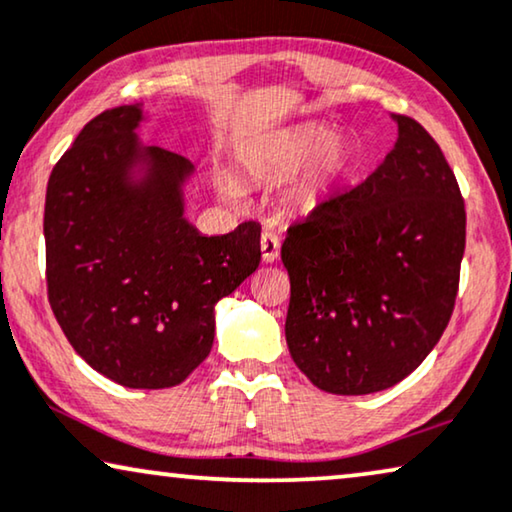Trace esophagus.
Masks as SVG:
<instances>
[{
	"instance_id": "obj_1",
	"label": "esophagus",
	"mask_w": 512,
	"mask_h": 512,
	"mask_svg": "<svg viewBox=\"0 0 512 512\" xmlns=\"http://www.w3.org/2000/svg\"><path fill=\"white\" fill-rule=\"evenodd\" d=\"M259 248H262V259L266 264L276 262L280 257V241L273 232H264L262 239H259Z\"/></svg>"
}]
</instances>
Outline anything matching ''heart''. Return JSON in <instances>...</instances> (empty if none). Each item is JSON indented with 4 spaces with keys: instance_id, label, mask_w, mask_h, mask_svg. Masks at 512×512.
Returning <instances> with one entry per match:
<instances>
[{
    "instance_id": "1",
    "label": "heart",
    "mask_w": 512,
    "mask_h": 512,
    "mask_svg": "<svg viewBox=\"0 0 512 512\" xmlns=\"http://www.w3.org/2000/svg\"><path fill=\"white\" fill-rule=\"evenodd\" d=\"M352 162L355 143L325 122H304L262 134L239 150V167L253 178H287L301 170L290 201L304 213L313 211L348 176ZM218 190L225 199L239 197V185L229 176L218 178Z\"/></svg>"
}]
</instances>
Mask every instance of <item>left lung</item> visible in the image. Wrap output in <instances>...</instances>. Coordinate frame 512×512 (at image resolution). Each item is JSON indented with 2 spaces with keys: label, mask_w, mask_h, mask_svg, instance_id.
<instances>
[{
  "label": "left lung",
  "mask_w": 512,
  "mask_h": 512,
  "mask_svg": "<svg viewBox=\"0 0 512 512\" xmlns=\"http://www.w3.org/2000/svg\"><path fill=\"white\" fill-rule=\"evenodd\" d=\"M397 143L364 183L290 227L287 348L315 387L397 385L448 327L466 243L450 164L420 122L394 115Z\"/></svg>",
  "instance_id": "obj_1"
}]
</instances>
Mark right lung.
Wrapping results in <instances>:
<instances>
[{"label":"right lung","instance_id":"obj_1","mask_svg":"<svg viewBox=\"0 0 512 512\" xmlns=\"http://www.w3.org/2000/svg\"><path fill=\"white\" fill-rule=\"evenodd\" d=\"M143 104L104 111L50 174L43 213L53 313L74 350L132 390L190 376L215 304L259 266V225L206 236L187 220L194 164L139 139Z\"/></svg>","mask_w":512,"mask_h":512}]
</instances>
